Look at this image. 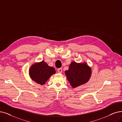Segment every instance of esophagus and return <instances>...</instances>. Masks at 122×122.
<instances>
[{
  "label": "esophagus",
  "mask_w": 122,
  "mask_h": 122,
  "mask_svg": "<svg viewBox=\"0 0 122 122\" xmlns=\"http://www.w3.org/2000/svg\"><path fill=\"white\" fill-rule=\"evenodd\" d=\"M57 71L58 73H61L62 72V69L61 68H60V69H57Z\"/></svg>",
  "instance_id": "34e87169"
}]
</instances>
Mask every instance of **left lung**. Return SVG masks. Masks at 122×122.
Here are the masks:
<instances>
[{
	"label": "left lung",
	"mask_w": 122,
	"mask_h": 122,
	"mask_svg": "<svg viewBox=\"0 0 122 122\" xmlns=\"http://www.w3.org/2000/svg\"><path fill=\"white\" fill-rule=\"evenodd\" d=\"M66 78L74 88L85 84L89 81L92 74L91 68L86 63L72 61L69 70L65 71Z\"/></svg>",
	"instance_id": "1"
}]
</instances>
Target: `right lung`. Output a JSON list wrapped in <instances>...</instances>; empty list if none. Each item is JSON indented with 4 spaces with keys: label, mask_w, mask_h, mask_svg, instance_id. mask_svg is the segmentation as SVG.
I'll return each mask as SVG.
<instances>
[{
    "label": "right lung",
    "mask_w": 122,
    "mask_h": 122,
    "mask_svg": "<svg viewBox=\"0 0 122 122\" xmlns=\"http://www.w3.org/2000/svg\"><path fill=\"white\" fill-rule=\"evenodd\" d=\"M55 73V68L48 66L43 61L33 64L29 70L31 80L41 85L45 84L50 76Z\"/></svg>",
    "instance_id": "right-lung-1"
}]
</instances>
